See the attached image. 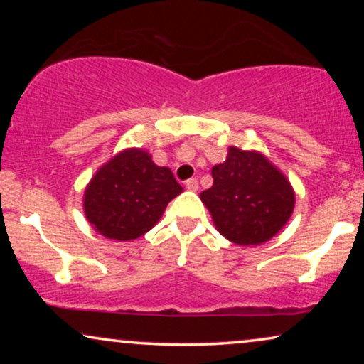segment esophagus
Masks as SVG:
<instances>
[{"label": "esophagus", "mask_w": 364, "mask_h": 364, "mask_svg": "<svg viewBox=\"0 0 364 364\" xmlns=\"http://www.w3.org/2000/svg\"><path fill=\"white\" fill-rule=\"evenodd\" d=\"M186 188H187V191H191V192H197L198 191L197 178H188V181L186 182Z\"/></svg>", "instance_id": "34e87169"}]
</instances>
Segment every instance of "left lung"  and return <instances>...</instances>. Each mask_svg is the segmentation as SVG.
Returning a JSON list of instances; mask_svg holds the SVG:
<instances>
[{
	"mask_svg": "<svg viewBox=\"0 0 364 364\" xmlns=\"http://www.w3.org/2000/svg\"><path fill=\"white\" fill-rule=\"evenodd\" d=\"M212 177L200 200L218 233L235 245H262L290 220L295 191L265 154L230 146L225 161L213 166Z\"/></svg>",
	"mask_w": 364,
	"mask_h": 364,
	"instance_id": "left-lung-1",
	"label": "left lung"
}]
</instances>
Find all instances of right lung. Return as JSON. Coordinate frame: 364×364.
<instances>
[{"label": "right lung", "instance_id": "obj_1", "mask_svg": "<svg viewBox=\"0 0 364 364\" xmlns=\"http://www.w3.org/2000/svg\"><path fill=\"white\" fill-rule=\"evenodd\" d=\"M183 188L168 167H159L141 147H129L102 164L84 188L87 222L102 237L136 240L161 220Z\"/></svg>", "mask_w": 364, "mask_h": 364}]
</instances>
